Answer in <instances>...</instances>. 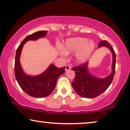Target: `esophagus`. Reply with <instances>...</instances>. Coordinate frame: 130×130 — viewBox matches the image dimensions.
<instances>
[{"mask_svg": "<svg viewBox=\"0 0 130 130\" xmlns=\"http://www.w3.org/2000/svg\"><path fill=\"white\" fill-rule=\"evenodd\" d=\"M71 69V67L69 65H66L65 66V71H68V70Z\"/></svg>", "mask_w": 130, "mask_h": 130, "instance_id": "34e87169", "label": "esophagus"}]
</instances>
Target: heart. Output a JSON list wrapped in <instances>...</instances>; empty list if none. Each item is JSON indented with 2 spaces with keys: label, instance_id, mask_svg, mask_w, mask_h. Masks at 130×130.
<instances>
[{
  "label": "heart",
  "instance_id": "1",
  "mask_svg": "<svg viewBox=\"0 0 130 130\" xmlns=\"http://www.w3.org/2000/svg\"><path fill=\"white\" fill-rule=\"evenodd\" d=\"M96 43L84 37L67 39L62 47L61 53L70 54L75 53L74 61L77 63H83L89 60L94 51Z\"/></svg>",
  "mask_w": 130,
  "mask_h": 130
}]
</instances>
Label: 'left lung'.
I'll use <instances>...</instances> for the list:
<instances>
[{
	"mask_svg": "<svg viewBox=\"0 0 130 130\" xmlns=\"http://www.w3.org/2000/svg\"><path fill=\"white\" fill-rule=\"evenodd\" d=\"M106 47L112 55V64L111 74L104 78H99L90 73L88 62L79 67L72 68L75 72V78L72 85L79 96L85 98H94L99 96L108 89L112 82L115 72L116 54L112 46L107 41H102L99 44L98 48Z\"/></svg>",
	"mask_w": 130,
	"mask_h": 130,
	"instance_id": "obj_1",
	"label": "left lung"
}]
</instances>
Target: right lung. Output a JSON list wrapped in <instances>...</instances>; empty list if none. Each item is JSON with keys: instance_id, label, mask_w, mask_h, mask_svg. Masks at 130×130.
Segmentation results:
<instances>
[{"instance_id": "obj_1", "label": "right lung", "mask_w": 130, "mask_h": 130, "mask_svg": "<svg viewBox=\"0 0 130 130\" xmlns=\"http://www.w3.org/2000/svg\"><path fill=\"white\" fill-rule=\"evenodd\" d=\"M47 31H39L28 36L23 39L18 47L15 60V75L22 89L28 95L36 98L48 96L56 87L57 81L61 74L65 73V67L57 68L50 64L45 71L38 75L31 76L24 72L20 62L22 50L28 41H36L45 37Z\"/></svg>"}]
</instances>
